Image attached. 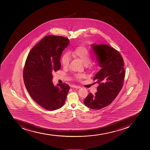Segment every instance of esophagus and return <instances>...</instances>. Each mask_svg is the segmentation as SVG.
Returning a JSON list of instances; mask_svg holds the SVG:
<instances>
[{
    "instance_id": "obj_1",
    "label": "esophagus",
    "mask_w": 150,
    "mask_h": 150,
    "mask_svg": "<svg viewBox=\"0 0 150 150\" xmlns=\"http://www.w3.org/2000/svg\"><path fill=\"white\" fill-rule=\"evenodd\" d=\"M72 87H73V88H77V89H79L81 88V87L80 86H74V85H73V86H71Z\"/></svg>"
}]
</instances>
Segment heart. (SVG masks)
<instances>
[{
    "label": "heart",
    "mask_w": 150,
    "mask_h": 150,
    "mask_svg": "<svg viewBox=\"0 0 150 150\" xmlns=\"http://www.w3.org/2000/svg\"><path fill=\"white\" fill-rule=\"evenodd\" d=\"M70 55L75 58L81 60L86 66L88 67H91L93 63L90 61L91 60V53L88 49L84 46H80L77 47L73 51L69 52ZM69 53H66L62 56L61 59V63L64 67H69L70 61V56ZM84 77V74H77L74 76V78L77 80H80Z\"/></svg>",
    "instance_id": "1"
}]
</instances>
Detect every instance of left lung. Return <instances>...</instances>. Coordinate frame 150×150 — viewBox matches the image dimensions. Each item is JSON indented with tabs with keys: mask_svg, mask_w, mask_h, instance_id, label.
Returning a JSON list of instances; mask_svg holds the SVG:
<instances>
[{
	"mask_svg": "<svg viewBox=\"0 0 150 150\" xmlns=\"http://www.w3.org/2000/svg\"><path fill=\"white\" fill-rule=\"evenodd\" d=\"M101 69L93 80L98 83L95 95L86 97L84 103L93 110L106 107L115 99L121 90L125 77L122 57L117 50L107 45H92Z\"/></svg>",
	"mask_w": 150,
	"mask_h": 150,
	"instance_id": "8db88e82",
	"label": "left lung"
}]
</instances>
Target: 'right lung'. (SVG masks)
Wrapping results in <instances>:
<instances>
[{
    "instance_id": "right-lung-1",
    "label": "right lung",
    "mask_w": 150,
    "mask_h": 150,
    "mask_svg": "<svg viewBox=\"0 0 150 150\" xmlns=\"http://www.w3.org/2000/svg\"><path fill=\"white\" fill-rule=\"evenodd\" d=\"M69 44L66 37L47 35L31 50L26 59L23 79L33 100L49 111L62 107L70 87L52 83V72L60 70L62 53Z\"/></svg>"
}]
</instances>
